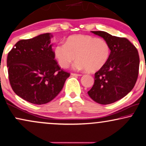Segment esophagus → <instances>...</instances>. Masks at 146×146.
<instances>
[{"label": "esophagus", "instance_id": "obj_1", "mask_svg": "<svg viewBox=\"0 0 146 146\" xmlns=\"http://www.w3.org/2000/svg\"><path fill=\"white\" fill-rule=\"evenodd\" d=\"M71 75L73 76H82L81 74H74V73H72Z\"/></svg>", "mask_w": 146, "mask_h": 146}]
</instances>
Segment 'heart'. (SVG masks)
<instances>
[{
  "mask_svg": "<svg viewBox=\"0 0 146 146\" xmlns=\"http://www.w3.org/2000/svg\"><path fill=\"white\" fill-rule=\"evenodd\" d=\"M54 56L62 68H67L74 61V68L94 72L107 64L111 54L107 41L90 35H73L66 43H59L54 49Z\"/></svg>",
  "mask_w": 146,
  "mask_h": 146,
  "instance_id": "heart-1",
  "label": "heart"
}]
</instances>
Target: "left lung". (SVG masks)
Here are the masks:
<instances>
[{"instance_id":"left-lung-1","label":"left lung","mask_w":146,"mask_h":146,"mask_svg":"<svg viewBox=\"0 0 146 146\" xmlns=\"http://www.w3.org/2000/svg\"><path fill=\"white\" fill-rule=\"evenodd\" d=\"M109 43L111 54L107 64L94 74L90 98L101 105L115 103L131 92L137 81L139 66L137 50L127 39L105 31H92Z\"/></svg>"}]
</instances>
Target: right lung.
I'll use <instances>...</instances> for the list:
<instances>
[{
  "mask_svg": "<svg viewBox=\"0 0 146 146\" xmlns=\"http://www.w3.org/2000/svg\"><path fill=\"white\" fill-rule=\"evenodd\" d=\"M52 37L47 33L19 41L7 56L9 78L13 91L35 105L54 99L70 76L54 59Z\"/></svg>",
  "mask_w": 146,
  "mask_h": 146,
  "instance_id": "1",
  "label": "right lung"
}]
</instances>
